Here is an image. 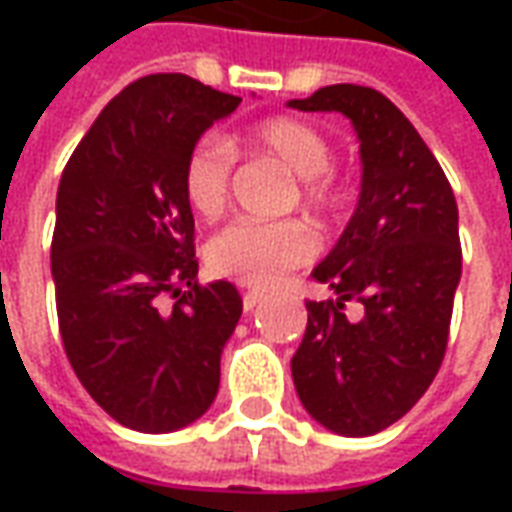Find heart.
Returning a JSON list of instances; mask_svg holds the SVG:
<instances>
[{"mask_svg":"<svg viewBox=\"0 0 512 512\" xmlns=\"http://www.w3.org/2000/svg\"><path fill=\"white\" fill-rule=\"evenodd\" d=\"M249 244H252L249 238H233L222 255L224 268L246 288H266L293 268L290 257L279 255V252H255Z\"/></svg>","mask_w":512,"mask_h":512,"instance_id":"b5f03b06","label":"heart"}]
</instances>
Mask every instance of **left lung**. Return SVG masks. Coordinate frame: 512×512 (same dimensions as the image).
I'll use <instances>...</instances> for the list:
<instances>
[{
    "label": "left lung",
    "mask_w": 512,
    "mask_h": 512,
    "mask_svg": "<svg viewBox=\"0 0 512 512\" xmlns=\"http://www.w3.org/2000/svg\"><path fill=\"white\" fill-rule=\"evenodd\" d=\"M238 104L183 73L136 79L62 172L51 238L62 345L123 428H186L219 392L244 304L235 285L197 274L189 167L200 136Z\"/></svg>",
    "instance_id": "obj_1"
}]
</instances>
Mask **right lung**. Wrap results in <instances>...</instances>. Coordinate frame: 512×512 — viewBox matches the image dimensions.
Segmentation results:
<instances>
[{"instance_id": "add662e5", "label": "right lung", "mask_w": 512, "mask_h": 512, "mask_svg": "<svg viewBox=\"0 0 512 512\" xmlns=\"http://www.w3.org/2000/svg\"><path fill=\"white\" fill-rule=\"evenodd\" d=\"M290 106L343 112L362 139V191L312 268L329 296L307 304L290 373L315 422L373 436L408 414L439 373L461 279L458 205L439 161L376 90L334 84Z\"/></svg>"}]
</instances>
